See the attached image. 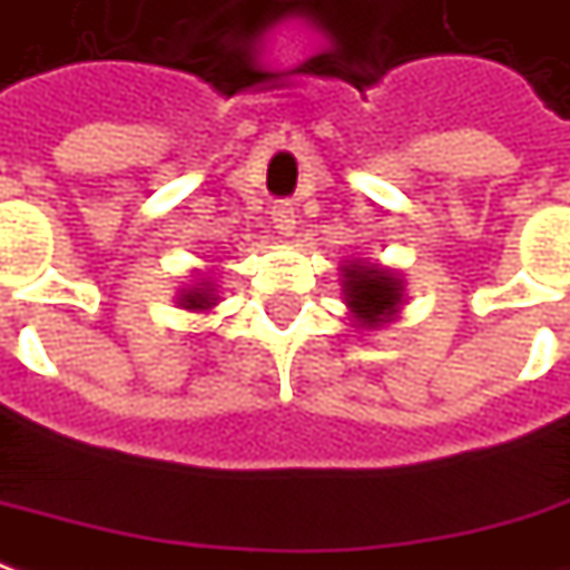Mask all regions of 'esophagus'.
I'll list each match as a JSON object with an SVG mask.
<instances>
[{
	"mask_svg": "<svg viewBox=\"0 0 570 570\" xmlns=\"http://www.w3.org/2000/svg\"><path fill=\"white\" fill-rule=\"evenodd\" d=\"M294 223H297V216H294L292 200H276L273 204V225H276L278 235H292Z\"/></svg>",
	"mask_w": 570,
	"mask_h": 570,
	"instance_id": "34e87169",
	"label": "esophagus"
}]
</instances>
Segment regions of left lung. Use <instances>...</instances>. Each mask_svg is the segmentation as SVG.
<instances>
[{
  "instance_id": "left-lung-1",
  "label": "left lung",
  "mask_w": 570,
  "mask_h": 570,
  "mask_svg": "<svg viewBox=\"0 0 570 570\" xmlns=\"http://www.w3.org/2000/svg\"><path fill=\"white\" fill-rule=\"evenodd\" d=\"M347 307L357 313L364 326H380L385 316H392L401 301V285L376 266H347L345 269Z\"/></svg>"
}]
</instances>
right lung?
I'll return each instance as SVG.
<instances>
[{
	"instance_id": "add662e5",
	"label": "right lung",
	"mask_w": 570,
	"mask_h": 570,
	"mask_svg": "<svg viewBox=\"0 0 570 570\" xmlns=\"http://www.w3.org/2000/svg\"><path fill=\"white\" fill-rule=\"evenodd\" d=\"M209 301H213V297L206 292H200V288H197V292H187L185 297H181V304H187L190 311H204V307H209Z\"/></svg>"
}]
</instances>
